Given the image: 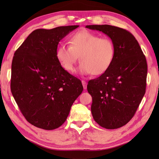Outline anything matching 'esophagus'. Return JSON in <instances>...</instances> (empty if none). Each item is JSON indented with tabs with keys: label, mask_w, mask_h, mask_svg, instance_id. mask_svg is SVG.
I'll list each match as a JSON object with an SVG mask.
<instances>
[{
	"label": "esophagus",
	"mask_w": 159,
	"mask_h": 159,
	"mask_svg": "<svg viewBox=\"0 0 159 159\" xmlns=\"http://www.w3.org/2000/svg\"><path fill=\"white\" fill-rule=\"evenodd\" d=\"M82 84H83V88L86 89H87V83L85 81V80H82Z\"/></svg>",
	"instance_id": "obj_1"
}]
</instances>
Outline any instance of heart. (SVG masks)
Instances as JSON below:
<instances>
[{"label":"heart","mask_w":159,"mask_h":159,"mask_svg":"<svg viewBox=\"0 0 159 159\" xmlns=\"http://www.w3.org/2000/svg\"><path fill=\"white\" fill-rule=\"evenodd\" d=\"M57 58L67 72H73L79 59L82 74L100 75L109 68L115 56L113 42L89 31H80L70 39V46L62 43L57 49Z\"/></svg>","instance_id":"obj_1"}]
</instances>
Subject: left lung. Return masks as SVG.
<instances>
[{"instance_id":"1","label":"left lung","mask_w":159,"mask_h":159,"mask_svg":"<svg viewBox=\"0 0 159 159\" xmlns=\"http://www.w3.org/2000/svg\"><path fill=\"white\" fill-rule=\"evenodd\" d=\"M85 27L102 32L114 44L115 56L109 68L89 80L87 88L92 97L94 120L107 129H116L132 119L146 93V57L135 38L126 30L108 25Z\"/></svg>"}]
</instances>
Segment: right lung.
Returning <instances> with one entry per match:
<instances>
[{
  "instance_id": "add662e5",
  "label": "right lung",
  "mask_w": 159,
  "mask_h": 159,
  "mask_svg": "<svg viewBox=\"0 0 159 159\" xmlns=\"http://www.w3.org/2000/svg\"><path fill=\"white\" fill-rule=\"evenodd\" d=\"M79 25L33 31L17 49L11 64V91L30 124L53 130L65 122L83 87L57 58L60 40Z\"/></svg>"
}]
</instances>
